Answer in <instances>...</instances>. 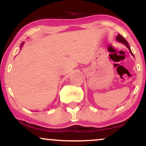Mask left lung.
I'll return each mask as SVG.
<instances>
[{
    "mask_svg": "<svg viewBox=\"0 0 146 146\" xmlns=\"http://www.w3.org/2000/svg\"><path fill=\"white\" fill-rule=\"evenodd\" d=\"M116 39H117V41L120 42H121V43H123V44H124L125 45V46H126L127 47H128V48L129 49V51H130V53H131V54L132 55V56H134L133 53H132L131 50H130V46H129V44H128V42L126 41V40H125V38H123V37L121 36V35H120V34H118V35H117V36Z\"/></svg>",
    "mask_w": 146,
    "mask_h": 146,
    "instance_id": "obj_1",
    "label": "left lung"
}]
</instances>
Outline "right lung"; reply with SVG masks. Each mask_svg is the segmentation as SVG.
<instances>
[{
  "instance_id": "obj_1",
  "label": "right lung",
  "mask_w": 146,
  "mask_h": 146,
  "mask_svg": "<svg viewBox=\"0 0 146 146\" xmlns=\"http://www.w3.org/2000/svg\"><path fill=\"white\" fill-rule=\"evenodd\" d=\"M22 44H23V43H22Z\"/></svg>"
}]
</instances>
